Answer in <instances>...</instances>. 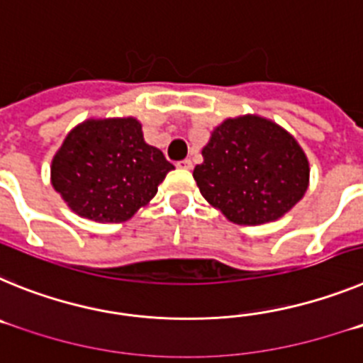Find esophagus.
<instances>
[{
    "instance_id": "34e87169",
    "label": "esophagus",
    "mask_w": 363,
    "mask_h": 363,
    "mask_svg": "<svg viewBox=\"0 0 363 363\" xmlns=\"http://www.w3.org/2000/svg\"><path fill=\"white\" fill-rule=\"evenodd\" d=\"M176 167H178V169H185V171H191L192 162L191 160H182V162L176 163Z\"/></svg>"
}]
</instances>
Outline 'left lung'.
<instances>
[{
    "label": "left lung",
    "instance_id": "left-lung-1",
    "mask_svg": "<svg viewBox=\"0 0 363 363\" xmlns=\"http://www.w3.org/2000/svg\"><path fill=\"white\" fill-rule=\"evenodd\" d=\"M194 167L201 196L240 225L274 221L306 194L309 162L289 133L259 116L225 120Z\"/></svg>",
    "mask_w": 363,
    "mask_h": 363
}]
</instances>
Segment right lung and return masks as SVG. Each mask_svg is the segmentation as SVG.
<instances>
[{
	"label": "right lung",
	"instance_id": "1",
	"mask_svg": "<svg viewBox=\"0 0 363 363\" xmlns=\"http://www.w3.org/2000/svg\"><path fill=\"white\" fill-rule=\"evenodd\" d=\"M174 165L147 145L134 118L86 120L65 138L50 167L52 187L70 209L99 223L134 216Z\"/></svg>",
	"mask_w": 363,
	"mask_h": 363
}]
</instances>
